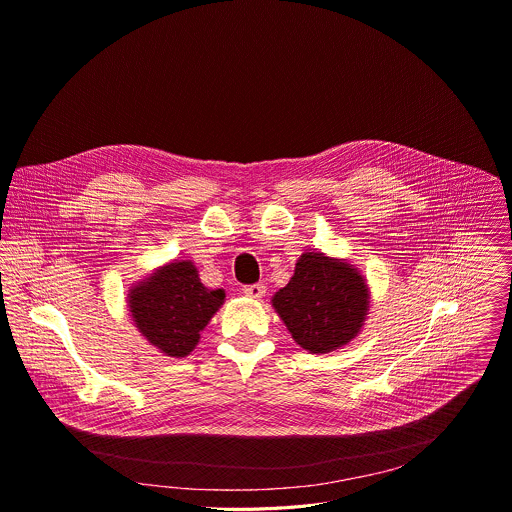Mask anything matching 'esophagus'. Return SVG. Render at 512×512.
<instances>
[{"label":"esophagus","instance_id":"1","mask_svg":"<svg viewBox=\"0 0 512 512\" xmlns=\"http://www.w3.org/2000/svg\"><path fill=\"white\" fill-rule=\"evenodd\" d=\"M243 294L249 296V298H263L265 296V284H251V286H245L243 288Z\"/></svg>","mask_w":512,"mask_h":512}]
</instances>
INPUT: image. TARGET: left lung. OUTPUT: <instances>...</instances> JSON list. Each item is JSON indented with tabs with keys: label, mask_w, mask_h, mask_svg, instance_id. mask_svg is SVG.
Masks as SVG:
<instances>
[{
	"label": "left lung",
	"mask_w": 512,
	"mask_h": 512,
	"mask_svg": "<svg viewBox=\"0 0 512 512\" xmlns=\"http://www.w3.org/2000/svg\"><path fill=\"white\" fill-rule=\"evenodd\" d=\"M367 298L363 277L349 263L304 253L290 284L273 296V308L300 347L329 353L359 333Z\"/></svg>",
	"instance_id": "1"
}]
</instances>
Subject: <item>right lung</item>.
<instances>
[{"instance_id": "add662e5", "label": "right lung", "mask_w": 512, "mask_h": 512, "mask_svg": "<svg viewBox=\"0 0 512 512\" xmlns=\"http://www.w3.org/2000/svg\"><path fill=\"white\" fill-rule=\"evenodd\" d=\"M224 302L222 290H208L192 261L169 263L130 292V312L143 337L171 357H185L200 331Z\"/></svg>"}]
</instances>
